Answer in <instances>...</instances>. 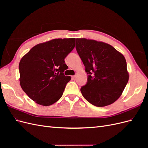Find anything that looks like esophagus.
Wrapping results in <instances>:
<instances>
[{
    "mask_svg": "<svg viewBox=\"0 0 148 148\" xmlns=\"http://www.w3.org/2000/svg\"><path fill=\"white\" fill-rule=\"evenodd\" d=\"M71 78H72V79H73V80L76 79V78H77V76H76V75L72 76V77H71Z\"/></svg>",
    "mask_w": 148,
    "mask_h": 148,
    "instance_id": "34e87169",
    "label": "esophagus"
}]
</instances>
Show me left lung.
I'll return each instance as SVG.
<instances>
[{"label": "left lung", "mask_w": 148, "mask_h": 148, "mask_svg": "<svg viewBox=\"0 0 148 148\" xmlns=\"http://www.w3.org/2000/svg\"><path fill=\"white\" fill-rule=\"evenodd\" d=\"M76 49L88 74L87 83L80 89L83 96L97 107L112 104L128 82L124 56L108 44L85 38L77 39Z\"/></svg>", "instance_id": "left-lung-1"}]
</instances>
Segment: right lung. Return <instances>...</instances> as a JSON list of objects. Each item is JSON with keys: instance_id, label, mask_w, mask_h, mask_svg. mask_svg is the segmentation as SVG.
Masks as SVG:
<instances>
[{"instance_id": "1", "label": "right lung", "mask_w": 148, "mask_h": 148, "mask_svg": "<svg viewBox=\"0 0 148 148\" xmlns=\"http://www.w3.org/2000/svg\"><path fill=\"white\" fill-rule=\"evenodd\" d=\"M75 38L55 39L33 47L19 64L20 83L30 99L41 106L60 99L71 77L64 75L65 58L75 46Z\"/></svg>"}]
</instances>
